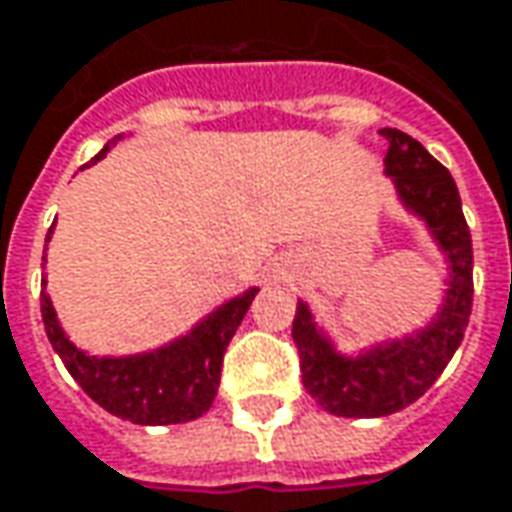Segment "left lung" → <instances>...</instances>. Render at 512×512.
Instances as JSON below:
<instances>
[{
	"instance_id": "obj_1",
	"label": "left lung",
	"mask_w": 512,
	"mask_h": 512,
	"mask_svg": "<svg viewBox=\"0 0 512 512\" xmlns=\"http://www.w3.org/2000/svg\"><path fill=\"white\" fill-rule=\"evenodd\" d=\"M389 140L383 174L397 200L417 216L445 259V296L423 327L375 341L360 352H341L327 329L298 301L293 341L301 380L315 403L335 417H386L420 400L442 375L465 338L473 301V248L462 200L451 171L400 129H380Z\"/></svg>"
}]
</instances>
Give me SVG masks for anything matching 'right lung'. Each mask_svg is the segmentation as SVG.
<instances>
[{
	"label": "right lung",
	"mask_w": 512,
	"mask_h": 512,
	"mask_svg": "<svg viewBox=\"0 0 512 512\" xmlns=\"http://www.w3.org/2000/svg\"><path fill=\"white\" fill-rule=\"evenodd\" d=\"M123 137L126 135L109 140L92 163L106 157ZM50 236L53 228L47 231V242ZM256 293L259 287H248L245 293L214 307L185 335L135 355H89L87 349L72 344L47 296V279H41V321L67 372L98 406L129 423L174 425L197 420L211 408L225 349Z\"/></svg>",
	"instance_id": "add662e5"
}]
</instances>
